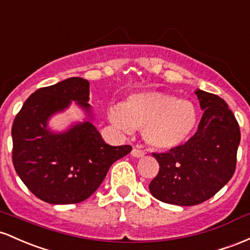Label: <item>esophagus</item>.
<instances>
[{"instance_id": "34e87169", "label": "esophagus", "mask_w": 250, "mask_h": 250, "mask_svg": "<svg viewBox=\"0 0 250 250\" xmlns=\"http://www.w3.org/2000/svg\"><path fill=\"white\" fill-rule=\"evenodd\" d=\"M131 155H132L133 157H136V158H140V157H143L145 155V152L138 147H133L132 151H131Z\"/></svg>"}]
</instances>
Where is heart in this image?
<instances>
[{
	"label": "heart",
	"instance_id": "obj_1",
	"mask_svg": "<svg viewBox=\"0 0 250 250\" xmlns=\"http://www.w3.org/2000/svg\"><path fill=\"white\" fill-rule=\"evenodd\" d=\"M110 119L124 131L143 130L147 144L157 148L175 147L195 128L197 111L191 102L163 92L131 94L119 107L110 111Z\"/></svg>",
	"mask_w": 250,
	"mask_h": 250
}]
</instances>
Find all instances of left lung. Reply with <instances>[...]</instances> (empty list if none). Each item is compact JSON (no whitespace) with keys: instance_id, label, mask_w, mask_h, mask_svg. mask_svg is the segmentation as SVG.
I'll list each match as a JSON object with an SVG mask.
<instances>
[{"instance_id":"1","label":"left lung","mask_w":250,"mask_h":250,"mask_svg":"<svg viewBox=\"0 0 250 250\" xmlns=\"http://www.w3.org/2000/svg\"><path fill=\"white\" fill-rule=\"evenodd\" d=\"M204 111L196 133L167 152L152 153L158 175L148 189L164 203L189 207L209 200L230 181L236 167L240 126L218 95L196 91Z\"/></svg>"}]
</instances>
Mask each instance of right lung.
<instances>
[{
	"label": "right lung",
	"mask_w": 250,
	"mask_h": 250,
	"mask_svg": "<svg viewBox=\"0 0 250 250\" xmlns=\"http://www.w3.org/2000/svg\"><path fill=\"white\" fill-rule=\"evenodd\" d=\"M72 100L89 113L87 80L74 77L39 88L13 123L15 171L36 197L50 204L87 200L111 165L132 150L131 145L106 144L91 122L75 124L63 133L50 132V116L68 107Z\"/></svg>",
	"instance_id": "add662e5"
}]
</instances>
